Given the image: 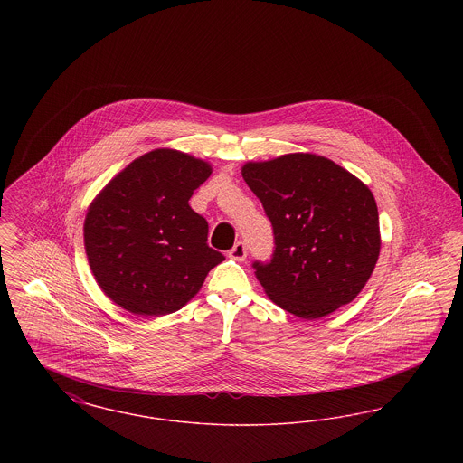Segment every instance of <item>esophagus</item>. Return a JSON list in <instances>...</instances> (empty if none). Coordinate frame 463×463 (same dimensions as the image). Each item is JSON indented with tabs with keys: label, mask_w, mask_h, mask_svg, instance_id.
Here are the masks:
<instances>
[{
	"label": "esophagus",
	"mask_w": 463,
	"mask_h": 463,
	"mask_svg": "<svg viewBox=\"0 0 463 463\" xmlns=\"http://www.w3.org/2000/svg\"><path fill=\"white\" fill-rule=\"evenodd\" d=\"M246 255H248V248H246V244L242 241H238L231 250H229V257L231 259H234V260H244L246 259Z\"/></svg>",
	"instance_id": "34e87169"
}]
</instances>
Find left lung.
<instances>
[{
    "instance_id": "left-lung-1",
    "label": "left lung",
    "mask_w": 463,
    "mask_h": 463,
    "mask_svg": "<svg viewBox=\"0 0 463 463\" xmlns=\"http://www.w3.org/2000/svg\"><path fill=\"white\" fill-rule=\"evenodd\" d=\"M242 178L272 223V257L253 262L269 298L302 319L353 302L380 253L372 191L330 159L304 153L246 163Z\"/></svg>"
}]
</instances>
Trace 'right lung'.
Masks as SVG:
<instances>
[{
	"label": "right lung",
	"instance_id": "obj_1",
	"mask_svg": "<svg viewBox=\"0 0 463 463\" xmlns=\"http://www.w3.org/2000/svg\"><path fill=\"white\" fill-rule=\"evenodd\" d=\"M208 163L172 149L140 156L90 204V269L114 304L137 316L184 307L225 259L208 246V222L189 199Z\"/></svg>",
	"mask_w": 463,
	"mask_h": 463
}]
</instances>
